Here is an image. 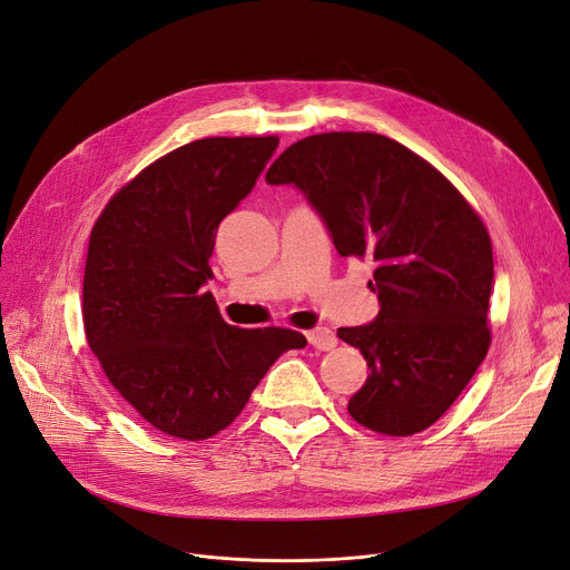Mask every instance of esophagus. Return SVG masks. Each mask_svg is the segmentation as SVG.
Listing matches in <instances>:
<instances>
[{"label":"esophagus","mask_w":570,"mask_h":570,"mask_svg":"<svg viewBox=\"0 0 570 570\" xmlns=\"http://www.w3.org/2000/svg\"><path fill=\"white\" fill-rule=\"evenodd\" d=\"M307 342L321 351H331L337 346V335L331 327H314V331L307 333Z\"/></svg>","instance_id":"34e87169"}]
</instances>
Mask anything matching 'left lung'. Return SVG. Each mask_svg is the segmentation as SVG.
<instances>
[{"instance_id":"1","label":"left lung","mask_w":570,"mask_h":570,"mask_svg":"<svg viewBox=\"0 0 570 570\" xmlns=\"http://www.w3.org/2000/svg\"><path fill=\"white\" fill-rule=\"evenodd\" d=\"M265 183L301 189L342 256L376 263V318L337 331L370 367L348 400L351 417L391 436L428 430L490 348L494 263L485 224L434 166L379 134L297 140Z\"/></svg>"}]
</instances>
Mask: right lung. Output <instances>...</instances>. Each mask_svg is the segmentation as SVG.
Listing matches in <instances>:
<instances>
[{"label": "right lung", "instance_id": "add662e5", "mask_svg": "<svg viewBox=\"0 0 570 570\" xmlns=\"http://www.w3.org/2000/svg\"><path fill=\"white\" fill-rule=\"evenodd\" d=\"M277 145L243 136L177 147L119 189L89 235V348L115 391L168 436L200 441L228 428L277 357L307 344L286 327L228 325L203 291L222 219Z\"/></svg>", "mask_w": 570, "mask_h": 570}]
</instances>
